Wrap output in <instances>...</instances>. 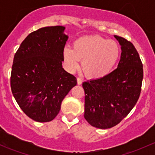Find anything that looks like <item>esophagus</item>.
Masks as SVG:
<instances>
[{
    "instance_id": "34e87169",
    "label": "esophagus",
    "mask_w": 155,
    "mask_h": 155,
    "mask_svg": "<svg viewBox=\"0 0 155 155\" xmlns=\"http://www.w3.org/2000/svg\"><path fill=\"white\" fill-rule=\"evenodd\" d=\"M82 83V80L80 78H77V84L78 85H81Z\"/></svg>"
}]
</instances>
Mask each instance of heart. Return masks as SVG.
Instances as JSON below:
<instances>
[{"instance_id":"1","label":"heart","mask_w":155,"mask_h":155,"mask_svg":"<svg viewBox=\"0 0 155 155\" xmlns=\"http://www.w3.org/2000/svg\"><path fill=\"white\" fill-rule=\"evenodd\" d=\"M121 54V49L114 40L99 35L84 36L73 43V49L64 48L63 58L70 71H75L82 60L81 68L87 78L99 79L113 70Z\"/></svg>"}]
</instances>
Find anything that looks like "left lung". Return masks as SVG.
<instances>
[{
  "instance_id": "obj_1",
  "label": "left lung",
  "mask_w": 155,
  "mask_h": 155,
  "mask_svg": "<svg viewBox=\"0 0 155 155\" xmlns=\"http://www.w3.org/2000/svg\"><path fill=\"white\" fill-rule=\"evenodd\" d=\"M121 46L118 68L106 77L84 82L85 114L91 126L108 129L122 121L137 104L143 79V64L134 45L115 35Z\"/></svg>"
}]
</instances>
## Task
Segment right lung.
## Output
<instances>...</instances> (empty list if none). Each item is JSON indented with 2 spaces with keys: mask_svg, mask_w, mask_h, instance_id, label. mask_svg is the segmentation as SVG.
Here are the masks:
<instances>
[{
  "mask_svg": "<svg viewBox=\"0 0 155 155\" xmlns=\"http://www.w3.org/2000/svg\"><path fill=\"white\" fill-rule=\"evenodd\" d=\"M64 26L31 33L20 45L11 72L12 93L21 110L34 121L54 119L76 78L62 68L68 36Z\"/></svg>",
  "mask_w": 155,
  "mask_h": 155,
  "instance_id": "add662e5",
  "label": "right lung"
}]
</instances>
